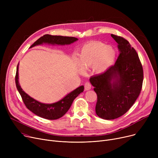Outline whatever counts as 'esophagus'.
Returning <instances> with one entry per match:
<instances>
[{
    "mask_svg": "<svg viewBox=\"0 0 158 158\" xmlns=\"http://www.w3.org/2000/svg\"><path fill=\"white\" fill-rule=\"evenodd\" d=\"M92 88V85H91L90 82L89 81H87L85 82V90H89Z\"/></svg>",
    "mask_w": 158,
    "mask_h": 158,
    "instance_id": "obj_1",
    "label": "esophagus"
}]
</instances>
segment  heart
<instances>
[{"instance_id": "1", "label": "heart", "mask_w": 158, "mask_h": 158, "mask_svg": "<svg viewBox=\"0 0 158 158\" xmlns=\"http://www.w3.org/2000/svg\"><path fill=\"white\" fill-rule=\"evenodd\" d=\"M116 57L114 48L101 41H92L81 49L79 61L83 69L94 66L97 73L105 72L113 64Z\"/></svg>"}]
</instances>
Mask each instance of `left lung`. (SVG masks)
I'll use <instances>...</instances> for the list:
<instances>
[{
    "label": "left lung",
    "instance_id": "1",
    "mask_svg": "<svg viewBox=\"0 0 158 158\" xmlns=\"http://www.w3.org/2000/svg\"><path fill=\"white\" fill-rule=\"evenodd\" d=\"M111 36L118 44L117 60L104 72L89 79L97 95L96 114L105 120L117 118L129 110L140 94L143 81L136 50L123 37Z\"/></svg>",
    "mask_w": 158,
    "mask_h": 158
}]
</instances>
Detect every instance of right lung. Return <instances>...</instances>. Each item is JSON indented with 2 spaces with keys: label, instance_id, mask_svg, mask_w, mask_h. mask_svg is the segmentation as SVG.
<instances>
[{
  "label": "right lung",
  "instance_id": "1",
  "mask_svg": "<svg viewBox=\"0 0 158 158\" xmlns=\"http://www.w3.org/2000/svg\"><path fill=\"white\" fill-rule=\"evenodd\" d=\"M78 39L75 37L63 36H52L50 35H45L40 37L33 44L30 48L40 45L43 43H48L51 44L57 45H68L70 44ZM19 65L16 68V72L15 76V83L19 94H20L22 101L26 106L27 108L31 112L36 114L39 117L48 120H56L62 117L63 116L69 111L73 101L81 92L84 91V86H81L71 93L64 97L61 101L56 103L47 104L41 103L34 98L29 96L25 93L21 88L19 82Z\"/></svg>",
  "mask_w": 158,
  "mask_h": 158
}]
</instances>
